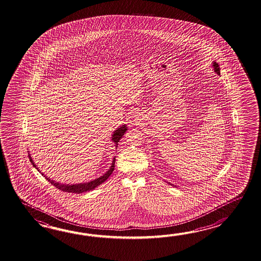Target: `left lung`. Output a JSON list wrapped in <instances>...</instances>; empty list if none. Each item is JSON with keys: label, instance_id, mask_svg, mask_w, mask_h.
<instances>
[{"label": "left lung", "instance_id": "obj_1", "mask_svg": "<svg viewBox=\"0 0 261 261\" xmlns=\"http://www.w3.org/2000/svg\"><path fill=\"white\" fill-rule=\"evenodd\" d=\"M212 66L214 68V71L217 72V74H220V68H219V65H218V63H217L216 61H213L212 62Z\"/></svg>", "mask_w": 261, "mask_h": 261}]
</instances>
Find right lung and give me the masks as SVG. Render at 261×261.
<instances>
[{"label": "right lung", "instance_id": "right-lung-1", "mask_svg": "<svg viewBox=\"0 0 261 261\" xmlns=\"http://www.w3.org/2000/svg\"><path fill=\"white\" fill-rule=\"evenodd\" d=\"M127 130H128V127H127V125H126V124H124L122 126L118 127V128H117L114 133H113V134H112L111 141L114 143V144H115L116 148H117V145H118V142H119V140L122 138L124 133H126ZM29 158H30V161L32 162V164L34 165V168H35L38 172H41L39 168H38L37 165L34 163V160H33V158L31 156V154H30V153H29ZM115 162H116V155H115V158L113 159L111 166L109 167L108 171H107L105 174H102V175L100 176V177L96 178V179L92 180V181L87 182V183H60V182H57L55 180H53V179H51V178L48 177V176H46V175L44 174V172H41V174H42L44 178H46V180H47L49 183L52 184V185H54L57 189H61V191L80 194V193L87 192V191H89V190H92V189H96L98 186H100V184H102L105 181H106V180L108 179V177L111 175L113 171H114V168H115Z\"/></svg>", "mask_w": 261, "mask_h": 261}]
</instances>
